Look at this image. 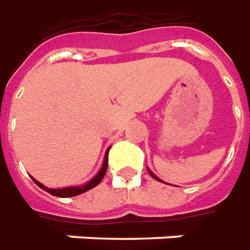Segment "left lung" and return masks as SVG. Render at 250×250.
Instances as JSON below:
<instances>
[{
  "instance_id": "obj_1",
  "label": "left lung",
  "mask_w": 250,
  "mask_h": 250,
  "mask_svg": "<svg viewBox=\"0 0 250 250\" xmlns=\"http://www.w3.org/2000/svg\"><path fill=\"white\" fill-rule=\"evenodd\" d=\"M149 173H150V176H152V178H155V179H156V180H160V179L157 178V176H155V175H153V173L150 172V171H149ZM160 182H162V180H160Z\"/></svg>"
}]
</instances>
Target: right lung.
<instances>
[{"instance_id": "add662e5", "label": "right lung", "mask_w": 250, "mask_h": 250, "mask_svg": "<svg viewBox=\"0 0 250 250\" xmlns=\"http://www.w3.org/2000/svg\"><path fill=\"white\" fill-rule=\"evenodd\" d=\"M107 153H109V149L106 152V156H105V162H104V166L101 168V171L97 173V176L94 179H91L90 182H88L87 185L81 186V187H65V188H48V187H45L42 183H39L36 179H33V182L36 183L40 188H43L44 191H47L49 192L51 195L54 196H60V198H70V196H75L79 195V194H82V192H86V191L91 190L93 187L100 185V182L104 179L106 173V169H107Z\"/></svg>"}]
</instances>
